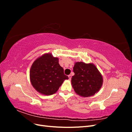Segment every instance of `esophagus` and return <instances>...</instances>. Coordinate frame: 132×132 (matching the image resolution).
Instances as JSON below:
<instances>
[{"instance_id": "esophagus-1", "label": "esophagus", "mask_w": 132, "mask_h": 132, "mask_svg": "<svg viewBox=\"0 0 132 132\" xmlns=\"http://www.w3.org/2000/svg\"><path fill=\"white\" fill-rule=\"evenodd\" d=\"M68 78H69V80H70L71 79V75H68Z\"/></svg>"}]
</instances>
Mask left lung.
<instances>
[{
  "instance_id": "8db88e82",
  "label": "left lung",
  "mask_w": 132,
  "mask_h": 132,
  "mask_svg": "<svg viewBox=\"0 0 132 132\" xmlns=\"http://www.w3.org/2000/svg\"><path fill=\"white\" fill-rule=\"evenodd\" d=\"M73 71L75 75L71 78V85L75 93L80 96H91L101 88L102 76L93 63L75 62Z\"/></svg>"
}]
</instances>
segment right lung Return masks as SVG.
<instances>
[{
  "mask_svg": "<svg viewBox=\"0 0 132 132\" xmlns=\"http://www.w3.org/2000/svg\"><path fill=\"white\" fill-rule=\"evenodd\" d=\"M30 79L32 85L39 93L51 95L56 93L68 77L64 74L59 59L47 53L34 62L30 70Z\"/></svg>",
  "mask_w": 132,
  "mask_h": 132,
  "instance_id": "obj_1",
  "label": "right lung"
}]
</instances>
